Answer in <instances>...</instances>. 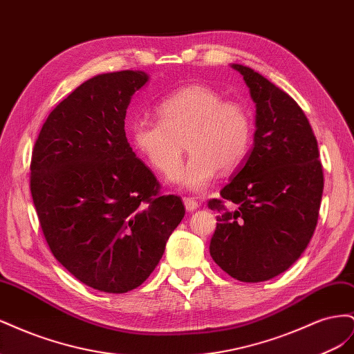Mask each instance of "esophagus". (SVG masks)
<instances>
[{
    "label": "esophagus",
    "mask_w": 354,
    "mask_h": 354,
    "mask_svg": "<svg viewBox=\"0 0 354 354\" xmlns=\"http://www.w3.org/2000/svg\"><path fill=\"white\" fill-rule=\"evenodd\" d=\"M183 202H185V207H186V211H195V209H198L199 208V203H198V201H195L194 198H185L183 199Z\"/></svg>",
    "instance_id": "obj_1"
}]
</instances>
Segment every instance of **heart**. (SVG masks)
<instances>
[{
  "instance_id": "b5f03b06",
  "label": "heart",
  "mask_w": 354,
  "mask_h": 354,
  "mask_svg": "<svg viewBox=\"0 0 354 354\" xmlns=\"http://www.w3.org/2000/svg\"><path fill=\"white\" fill-rule=\"evenodd\" d=\"M158 121L137 120L130 130L133 147L146 162L169 176L178 169L186 149L192 153L176 180L190 190H203L218 168L230 171L248 155L252 120L242 103L224 100L212 87H181L156 106Z\"/></svg>"
}]
</instances>
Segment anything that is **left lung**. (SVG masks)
<instances>
[{
    "instance_id": "left-lung-1",
    "label": "left lung",
    "mask_w": 354,
    "mask_h": 354,
    "mask_svg": "<svg viewBox=\"0 0 354 354\" xmlns=\"http://www.w3.org/2000/svg\"><path fill=\"white\" fill-rule=\"evenodd\" d=\"M255 103L254 149L220 199L209 254L241 282H263L289 269L312 239L324 192L315 133L298 103L263 75L242 65ZM237 203L229 210L225 202Z\"/></svg>"
}]
</instances>
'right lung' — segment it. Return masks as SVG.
<instances>
[{"label":"right lung","mask_w":354,"mask_h":354,"mask_svg":"<svg viewBox=\"0 0 354 354\" xmlns=\"http://www.w3.org/2000/svg\"><path fill=\"white\" fill-rule=\"evenodd\" d=\"M147 80L121 71L85 81L51 111L32 151L30 194L50 251L102 292L140 286L186 212L127 140V108Z\"/></svg>","instance_id":"1"}]
</instances>
